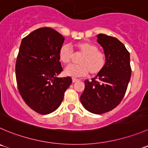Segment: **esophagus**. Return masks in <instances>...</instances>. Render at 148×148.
<instances>
[{"label":"esophagus","instance_id":"1","mask_svg":"<svg viewBox=\"0 0 148 148\" xmlns=\"http://www.w3.org/2000/svg\"><path fill=\"white\" fill-rule=\"evenodd\" d=\"M72 80H73V83H75V82H77V81H78L79 80L77 79V78H72Z\"/></svg>","mask_w":148,"mask_h":148}]
</instances>
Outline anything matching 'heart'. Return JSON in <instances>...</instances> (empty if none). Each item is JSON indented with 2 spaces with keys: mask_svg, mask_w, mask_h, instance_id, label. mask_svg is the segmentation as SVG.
<instances>
[{
  "mask_svg": "<svg viewBox=\"0 0 148 148\" xmlns=\"http://www.w3.org/2000/svg\"><path fill=\"white\" fill-rule=\"evenodd\" d=\"M77 53L82 55L78 59V64L67 66L64 70L65 75L71 77H80L86 75H97L100 73L106 64V57L98 46L88 41L78 42L75 44ZM60 61L67 64L73 58V51L69 45L63 44L59 50Z\"/></svg>",
  "mask_w": 148,
  "mask_h": 148,
  "instance_id": "heart-1",
  "label": "heart"
}]
</instances>
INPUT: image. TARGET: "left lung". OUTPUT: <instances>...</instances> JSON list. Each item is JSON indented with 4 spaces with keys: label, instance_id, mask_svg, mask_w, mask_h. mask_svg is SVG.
Wrapping results in <instances>:
<instances>
[{
    "label": "left lung",
    "instance_id": "8db88e82",
    "mask_svg": "<svg viewBox=\"0 0 148 148\" xmlns=\"http://www.w3.org/2000/svg\"><path fill=\"white\" fill-rule=\"evenodd\" d=\"M97 42L106 57L103 70L89 81L86 80L81 102L90 112L102 114L119 105L126 94L132 75L130 54L119 40L97 35Z\"/></svg>",
    "mask_w": 148,
    "mask_h": 148
}]
</instances>
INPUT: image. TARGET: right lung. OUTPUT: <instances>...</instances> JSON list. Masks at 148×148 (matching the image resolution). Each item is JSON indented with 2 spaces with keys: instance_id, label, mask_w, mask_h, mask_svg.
I'll list each match as a JSON object with an SVG mask.
<instances>
[{
  "instance_id": "obj_1",
  "label": "right lung",
  "mask_w": 148,
  "mask_h": 148,
  "mask_svg": "<svg viewBox=\"0 0 148 148\" xmlns=\"http://www.w3.org/2000/svg\"><path fill=\"white\" fill-rule=\"evenodd\" d=\"M64 40L55 29L41 27L21 42L15 69L18 90L25 103L41 115L60 107L72 83L70 77H57L63 70L59 50Z\"/></svg>"
}]
</instances>
